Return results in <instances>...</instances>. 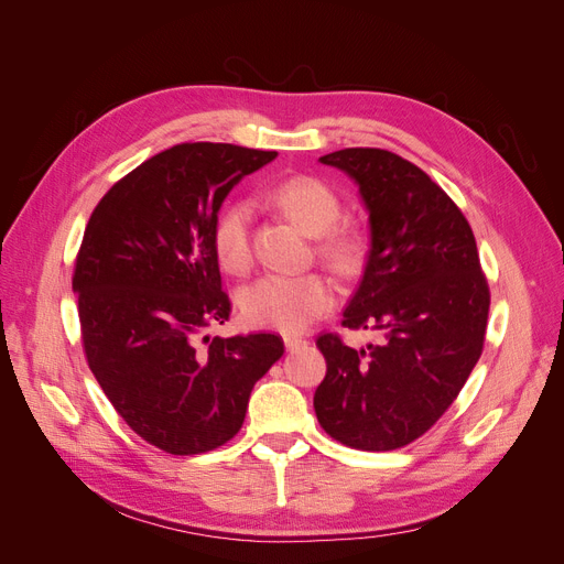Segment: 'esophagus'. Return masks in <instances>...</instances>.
<instances>
[{
    "label": "esophagus",
    "mask_w": 564,
    "mask_h": 564,
    "mask_svg": "<svg viewBox=\"0 0 564 564\" xmlns=\"http://www.w3.org/2000/svg\"><path fill=\"white\" fill-rule=\"evenodd\" d=\"M305 344H308V340L301 338V336H284L286 350H296V348H301V346H305Z\"/></svg>",
    "instance_id": "esophagus-1"
}]
</instances>
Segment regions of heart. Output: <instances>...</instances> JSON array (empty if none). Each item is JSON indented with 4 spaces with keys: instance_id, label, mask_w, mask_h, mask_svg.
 I'll return each mask as SVG.
<instances>
[{
    "instance_id": "obj_1",
    "label": "heart",
    "mask_w": 564,
    "mask_h": 564,
    "mask_svg": "<svg viewBox=\"0 0 564 564\" xmlns=\"http://www.w3.org/2000/svg\"><path fill=\"white\" fill-rule=\"evenodd\" d=\"M268 199L303 232L319 235L317 253L336 270H348L360 261L365 240L357 228L336 226L340 199L332 185L315 176H292L272 187ZM212 245L220 268L232 275H245L253 263L249 202H232L216 216ZM332 303L334 289L319 272H303V275L270 272L245 289L240 308L253 327L301 332L327 313Z\"/></svg>"
}]
</instances>
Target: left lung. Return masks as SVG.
<instances>
[{
	"instance_id": "left-lung-1",
	"label": "left lung",
	"mask_w": 564,
	"mask_h": 564,
	"mask_svg": "<svg viewBox=\"0 0 564 564\" xmlns=\"http://www.w3.org/2000/svg\"><path fill=\"white\" fill-rule=\"evenodd\" d=\"M319 162L360 185L371 228L365 275L340 324L383 340L355 350L338 334L317 336L327 377L315 414L340 445L400 449L433 429L480 360L489 284L466 216L423 169L381 148Z\"/></svg>"
}]
</instances>
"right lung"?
<instances>
[{
	"label": "right lung",
	"mask_w": 564,
	"mask_h": 564,
	"mask_svg": "<svg viewBox=\"0 0 564 564\" xmlns=\"http://www.w3.org/2000/svg\"><path fill=\"white\" fill-rule=\"evenodd\" d=\"M275 158L174 145L119 178L84 230L73 275L84 355L115 412L166 454L232 440L253 383L284 352L278 334L204 336L230 317L212 245L220 204Z\"/></svg>",
	"instance_id": "obj_1"
}]
</instances>
